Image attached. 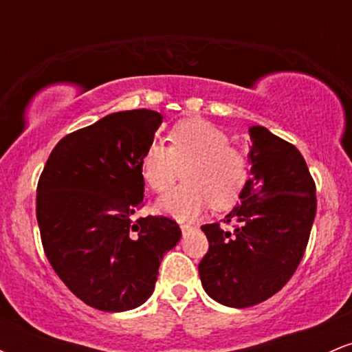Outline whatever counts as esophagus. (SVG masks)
I'll return each instance as SVG.
<instances>
[{
  "mask_svg": "<svg viewBox=\"0 0 352 352\" xmlns=\"http://www.w3.org/2000/svg\"><path fill=\"white\" fill-rule=\"evenodd\" d=\"M193 227H192V225H190V223H182L180 225V230H182V233H184V235H185V233H187V232H190V230H192Z\"/></svg>",
  "mask_w": 352,
  "mask_h": 352,
  "instance_id": "1",
  "label": "esophagus"
}]
</instances>
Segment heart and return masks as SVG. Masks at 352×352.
<instances>
[{
  "instance_id": "1",
  "label": "heart",
  "mask_w": 352,
  "mask_h": 352,
  "mask_svg": "<svg viewBox=\"0 0 352 352\" xmlns=\"http://www.w3.org/2000/svg\"><path fill=\"white\" fill-rule=\"evenodd\" d=\"M168 140L170 145L151 142L140 165L145 184L159 193L167 192L184 170L185 184L157 201L159 212L192 220L212 204L227 208L240 199L250 162L223 129L204 119H185L173 125Z\"/></svg>"
}]
</instances>
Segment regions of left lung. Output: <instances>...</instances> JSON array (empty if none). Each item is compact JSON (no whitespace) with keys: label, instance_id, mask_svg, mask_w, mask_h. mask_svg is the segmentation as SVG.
Returning a JSON list of instances; mask_svg holds the SVG:
<instances>
[{"label":"left lung","instance_id":"8db88e82","mask_svg":"<svg viewBox=\"0 0 352 352\" xmlns=\"http://www.w3.org/2000/svg\"><path fill=\"white\" fill-rule=\"evenodd\" d=\"M248 184L240 205L220 223L201 225L208 252L199 263L204 289L232 308L278 293L301 263L316 215V185L301 152L268 129H250Z\"/></svg>","mask_w":352,"mask_h":352}]
</instances>
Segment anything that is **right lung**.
I'll return each instance as SVG.
<instances>
[{
    "label": "right lung",
    "mask_w": 352,
    "mask_h": 352,
    "mask_svg": "<svg viewBox=\"0 0 352 352\" xmlns=\"http://www.w3.org/2000/svg\"><path fill=\"white\" fill-rule=\"evenodd\" d=\"M162 116L109 114L56 144L38 182L36 218L60 281L100 311L134 309L153 293L164 254L179 243L173 218L145 205L140 165Z\"/></svg>",
    "instance_id": "right-lung-1"
}]
</instances>
